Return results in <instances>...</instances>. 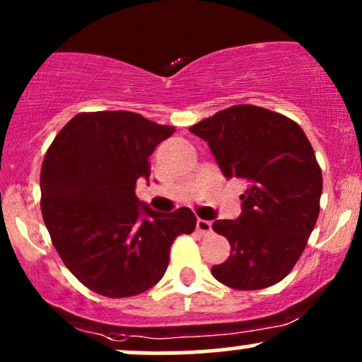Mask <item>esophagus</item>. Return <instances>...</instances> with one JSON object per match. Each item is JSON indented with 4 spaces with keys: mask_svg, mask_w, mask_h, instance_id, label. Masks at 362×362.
<instances>
[{
    "mask_svg": "<svg viewBox=\"0 0 362 362\" xmlns=\"http://www.w3.org/2000/svg\"><path fill=\"white\" fill-rule=\"evenodd\" d=\"M196 228H197V232L201 233V235H209V233L213 232V223L211 221H208V220H197V223H196Z\"/></svg>",
    "mask_w": 362,
    "mask_h": 362,
    "instance_id": "34e87169",
    "label": "esophagus"
}]
</instances>
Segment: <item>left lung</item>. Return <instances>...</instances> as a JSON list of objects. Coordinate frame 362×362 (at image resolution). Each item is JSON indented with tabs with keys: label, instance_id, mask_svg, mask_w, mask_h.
Here are the masks:
<instances>
[{
	"label": "left lung",
	"instance_id": "1",
	"mask_svg": "<svg viewBox=\"0 0 362 362\" xmlns=\"http://www.w3.org/2000/svg\"><path fill=\"white\" fill-rule=\"evenodd\" d=\"M189 130L208 142L226 178L247 185L240 216L213 223L232 245L213 276L237 291L272 287L296 266L320 214L323 177L308 137L291 118L251 105L218 111Z\"/></svg>",
	"mask_w": 362,
	"mask_h": 362
}]
</instances>
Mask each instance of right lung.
I'll return each mask as SVG.
<instances>
[{
	"instance_id": "1",
	"label": "right lung",
	"mask_w": 362,
	"mask_h": 362,
	"mask_svg": "<svg viewBox=\"0 0 362 362\" xmlns=\"http://www.w3.org/2000/svg\"><path fill=\"white\" fill-rule=\"evenodd\" d=\"M173 132L132 111H94L75 115L47 149L42 218L63 263L93 292H146L165 275L177 235L196 228L189 208L158 213L136 196L149 156Z\"/></svg>"
}]
</instances>
